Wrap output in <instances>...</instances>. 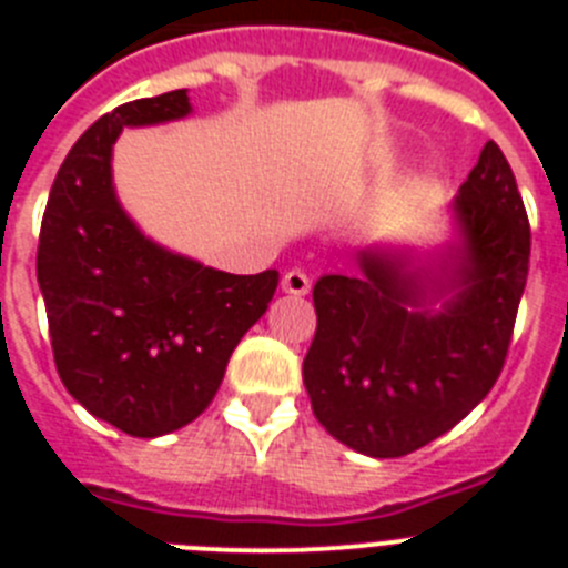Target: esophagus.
Here are the masks:
<instances>
[{
    "mask_svg": "<svg viewBox=\"0 0 568 568\" xmlns=\"http://www.w3.org/2000/svg\"><path fill=\"white\" fill-rule=\"evenodd\" d=\"M281 290L287 295H307L310 293V275L301 273V270H290L281 278Z\"/></svg>",
    "mask_w": 568,
    "mask_h": 568,
    "instance_id": "1",
    "label": "esophagus"
}]
</instances>
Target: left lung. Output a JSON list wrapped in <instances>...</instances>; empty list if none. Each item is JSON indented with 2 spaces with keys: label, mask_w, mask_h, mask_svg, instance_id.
Here are the masks:
<instances>
[{
  "label": "left lung",
  "mask_w": 568,
  "mask_h": 568,
  "mask_svg": "<svg viewBox=\"0 0 568 568\" xmlns=\"http://www.w3.org/2000/svg\"><path fill=\"white\" fill-rule=\"evenodd\" d=\"M529 222L506 155L486 142L433 244L373 241L355 273L315 281L304 386L318 424L369 458L449 433L504 369L529 273Z\"/></svg>",
  "instance_id": "1"
}]
</instances>
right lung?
<instances>
[{
  "label": "right lung",
  "instance_id": "add662e5",
  "mask_svg": "<svg viewBox=\"0 0 568 568\" xmlns=\"http://www.w3.org/2000/svg\"><path fill=\"white\" fill-rule=\"evenodd\" d=\"M190 113L187 90H170L102 115L59 168L39 235L59 378L93 418L133 438L175 433L207 409L235 344L278 287L275 270L233 275L164 247L119 202L122 130Z\"/></svg>",
  "mask_w": 568,
  "mask_h": 568
}]
</instances>
